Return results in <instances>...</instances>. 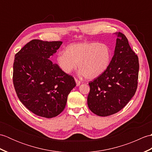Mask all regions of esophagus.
<instances>
[{
  "instance_id": "esophagus-1",
  "label": "esophagus",
  "mask_w": 152,
  "mask_h": 152,
  "mask_svg": "<svg viewBox=\"0 0 152 152\" xmlns=\"http://www.w3.org/2000/svg\"><path fill=\"white\" fill-rule=\"evenodd\" d=\"M75 81H76V86H78L80 85V83H81V82L80 81V80H78L77 78H75Z\"/></svg>"
}]
</instances>
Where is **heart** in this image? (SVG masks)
<instances>
[{
    "label": "heart",
    "mask_w": 152,
    "mask_h": 152,
    "mask_svg": "<svg viewBox=\"0 0 152 152\" xmlns=\"http://www.w3.org/2000/svg\"><path fill=\"white\" fill-rule=\"evenodd\" d=\"M111 60V51L105 44L82 42L70 44L65 52L58 53L57 61L60 69L70 74L78 67L88 79H95L107 70Z\"/></svg>",
    "instance_id": "b5f03b06"
}]
</instances>
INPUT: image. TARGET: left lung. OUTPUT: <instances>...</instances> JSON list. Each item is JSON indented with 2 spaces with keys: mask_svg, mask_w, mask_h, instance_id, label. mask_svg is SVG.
Instances as JSON below:
<instances>
[{
  "mask_svg": "<svg viewBox=\"0 0 152 152\" xmlns=\"http://www.w3.org/2000/svg\"><path fill=\"white\" fill-rule=\"evenodd\" d=\"M114 54L105 72L89 85L88 105L99 116L114 114L125 107L136 93L139 63L127 37L119 33Z\"/></svg>",
  "mask_w": 152,
  "mask_h": 152,
  "instance_id": "obj_1",
  "label": "left lung"
}]
</instances>
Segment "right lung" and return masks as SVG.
<instances>
[{
  "instance_id": "1",
  "label": "right lung",
  "mask_w": 152,
  "mask_h": 152,
  "mask_svg": "<svg viewBox=\"0 0 152 152\" xmlns=\"http://www.w3.org/2000/svg\"><path fill=\"white\" fill-rule=\"evenodd\" d=\"M62 43L32 40L15 56L13 83L16 94L25 107L41 117L61 114L76 85L72 76L49 59Z\"/></svg>"
}]
</instances>
